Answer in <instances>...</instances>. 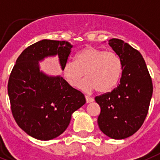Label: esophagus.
<instances>
[{"label":"esophagus","instance_id":"esophagus-1","mask_svg":"<svg viewBox=\"0 0 160 160\" xmlns=\"http://www.w3.org/2000/svg\"><path fill=\"white\" fill-rule=\"evenodd\" d=\"M85 99H86V102L89 103V102H91L93 101V98H91V97H89V96H85Z\"/></svg>","mask_w":160,"mask_h":160}]
</instances>
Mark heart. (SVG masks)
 I'll list each match as a JSON object with an SVG mask.
<instances>
[{"label":"heart","mask_w":160,"mask_h":160,"mask_svg":"<svg viewBox=\"0 0 160 160\" xmlns=\"http://www.w3.org/2000/svg\"><path fill=\"white\" fill-rule=\"evenodd\" d=\"M123 71L122 61L113 52L94 47H86L78 52L75 62H69L63 67V75L71 86H80L86 74L88 78L80 87L84 90L105 93L115 89Z\"/></svg>","instance_id":"heart-1"}]
</instances>
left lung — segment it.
<instances>
[{
  "mask_svg": "<svg viewBox=\"0 0 160 160\" xmlns=\"http://www.w3.org/2000/svg\"><path fill=\"white\" fill-rule=\"evenodd\" d=\"M108 42L122 61L123 71L117 88L95 97L101 108L98 124L106 136L122 140L132 136L143 124L150 107L153 84L139 51L118 38Z\"/></svg>",
  "mask_w": 160,
  "mask_h": 160,
  "instance_id": "left-lung-1",
  "label": "left lung"
}]
</instances>
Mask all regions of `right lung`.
Returning <instances> with one entry per match:
<instances>
[{
  "label": "right lung",
  "instance_id": "obj_1",
  "mask_svg": "<svg viewBox=\"0 0 160 160\" xmlns=\"http://www.w3.org/2000/svg\"><path fill=\"white\" fill-rule=\"evenodd\" d=\"M71 48L66 41H38L22 52L10 75L8 94L13 117L23 131L40 141L62 134L72 113L86 102L84 94L62 76H48L39 70V61L56 55L63 70Z\"/></svg>",
  "mask_w": 160,
  "mask_h": 160
}]
</instances>
